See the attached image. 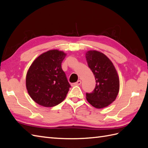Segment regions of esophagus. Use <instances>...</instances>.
<instances>
[{
  "label": "esophagus",
  "instance_id": "obj_1",
  "mask_svg": "<svg viewBox=\"0 0 148 148\" xmlns=\"http://www.w3.org/2000/svg\"><path fill=\"white\" fill-rule=\"evenodd\" d=\"M81 83H82L81 80H78L77 82H76L75 83H73L72 84V86H79V85L81 84Z\"/></svg>",
  "mask_w": 148,
  "mask_h": 148
}]
</instances>
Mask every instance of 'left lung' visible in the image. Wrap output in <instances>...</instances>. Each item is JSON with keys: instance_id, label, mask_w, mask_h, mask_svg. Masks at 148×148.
<instances>
[{"instance_id": "left-lung-1", "label": "left lung", "mask_w": 148, "mask_h": 148, "mask_svg": "<svg viewBox=\"0 0 148 148\" xmlns=\"http://www.w3.org/2000/svg\"><path fill=\"white\" fill-rule=\"evenodd\" d=\"M88 66L95 75L96 87L91 93H86V99L97 109L109 106L117 97L120 88L117 71L111 60L97 51L86 53Z\"/></svg>"}]
</instances>
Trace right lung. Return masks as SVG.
Masks as SVG:
<instances>
[{
    "mask_svg": "<svg viewBox=\"0 0 148 148\" xmlns=\"http://www.w3.org/2000/svg\"><path fill=\"white\" fill-rule=\"evenodd\" d=\"M66 55L57 49L38 56L26 73V86L30 97L40 106H56L63 101L70 84L61 64Z\"/></svg>",
    "mask_w": 148,
    "mask_h": 148,
    "instance_id": "add662e5",
    "label": "right lung"
}]
</instances>
